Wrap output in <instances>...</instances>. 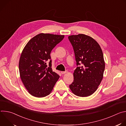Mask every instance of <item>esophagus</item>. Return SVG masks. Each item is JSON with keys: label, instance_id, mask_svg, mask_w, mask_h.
I'll return each mask as SVG.
<instances>
[{"label": "esophagus", "instance_id": "34e87169", "mask_svg": "<svg viewBox=\"0 0 126 126\" xmlns=\"http://www.w3.org/2000/svg\"><path fill=\"white\" fill-rule=\"evenodd\" d=\"M67 73V71H61V73L62 74H66Z\"/></svg>", "mask_w": 126, "mask_h": 126}]
</instances>
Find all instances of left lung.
Segmentation results:
<instances>
[{"mask_svg":"<svg viewBox=\"0 0 126 126\" xmlns=\"http://www.w3.org/2000/svg\"><path fill=\"white\" fill-rule=\"evenodd\" d=\"M72 45L77 67L73 73L74 81L69 88L79 97L92 95L98 88L105 67L103 53L98 43L88 35L79 34L68 36Z\"/></svg>","mask_w":126,"mask_h":126,"instance_id":"obj_1","label":"left lung"}]
</instances>
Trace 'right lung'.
<instances>
[{
	"label": "right lung",
	"mask_w": 126,
	"mask_h": 126,
	"mask_svg": "<svg viewBox=\"0 0 126 126\" xmlns=\"http://www.w3.org/2000/svg\"><path fill=\"white\" fill-rule=\"evenodd\" d=\"M64 38V35L40 33L31 38L21 54L19 70L21 80L32 96L44 97L49 95L60 76L49 66L46 61L50 53Z\"/></svg>",
	"instance_id": "add662e5"
}]
</instances>
